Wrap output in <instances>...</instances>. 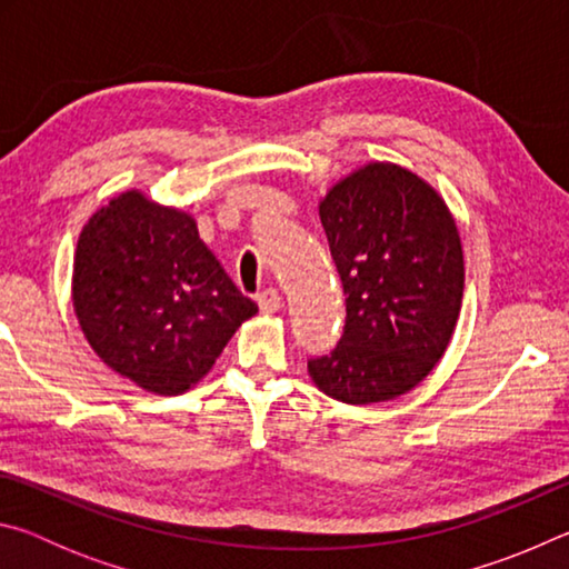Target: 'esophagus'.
I'll return each mask as SVG.
<instances>
[{
  "instance_id": "esophagus-1",
  "label": "esophagus",
  "mask_w": 569,
  "mask_h": 569,
  "mask_svg": "<svg viewBox=\"0 0 569 569\" xmlns=\"http://www.w3.org/2000/svg\"><path fill=\"white\" fill-rule=\"evenodd\" d=\"M258 306H261L263 313H276L281 308V293L276 288H266V291L258 293Z\"/></svg>"
}]
</instances>
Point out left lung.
<instances>
[{
  "mask_svg": "<svg viewBox=\"0 0 569 569\" xmlns=\"http://www.w3.org/2000/svg\"><path fill=\"white\" fill-rule=\"evenodd\" d=\"M346 293L336 349L308 361L326 397L377 403L411 391L445 356L465 293V256L445 198L393 162H369L319 203Z\"/></svg>",
  "mask_w": 569,
  "mask_h": 569,
  "instance_id": "8db88e82",
  "label": "left lung"
}]
</instances>
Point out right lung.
Masks as SVG:
<instances>
[{
  "mask_svg": "<svg viewBox=\"0 0 569 569\" xmlns=\"http://www.w3.org/2000/svg\"><path fill=\"white\" fill-rule=\"evenodd\" d=\"M72 306L92 351L140 389L178 397L258 313L200 240L196 218L124 190L84 223Z\"/></svg>",
  "mask_w": 569,
  "mask_h": 569,
  "instance_id": "1",
  "label": "right lung"
}]
</instances>
